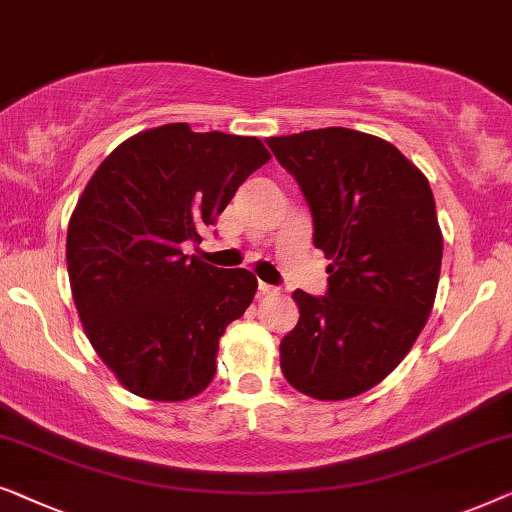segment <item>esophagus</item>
<instances>
[{"instance_id": "34e87169", "label": "esophagus", "mask_w": 512, "mask_h": 512, "mask_svg": "<svg viewBox=\"0 0 512 512\" xmlns=\"http://www.w3.org/2000/svg\"><path fill=\"white\" fill-rule=\"evenodd\" d=\"M257 292H259V297H266V294H276L278 287L264 283V280H259V283H257Z\"/></svg>"}]
</instances>
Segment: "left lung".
<instances>
[{"mask_svg":"<svg viewBox=\"0 0 512 512\" xmlns=\"http://www.w3.org/2000/svg\"><path fill=\"white\" fill-rule=\"evenodd\" d=\"M313 215L325 297L294 292L299 322L280 341L292 387L322 401L390 376L427 325L443 236L429 181L392 143L345 127L266 139Z\"/></svg>","mask_w":512,"mask_h":512,"instance_id":"obj_1","label":"left lung"}]
</instances>
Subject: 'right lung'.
<instances>
[{
    "label": "right lung",
    "mask_w": 512,
    "mask_h": 512,
    "mask_svg": "<svg viewBox=\"0 0 512 512\" xmlns=\"http://www.w3.org/2000/svg\"><path fill=\"white\" fill-rule=\"evenodd\" d=\"M255 136L171 122L122 141L85 185L67 232L71 294L92 348L129 392L183 401L215 376L229 322L257 292L246 269L183 253L269 162Z\"/></svg>",
    "instance_id": "1"
}]
</instances>
